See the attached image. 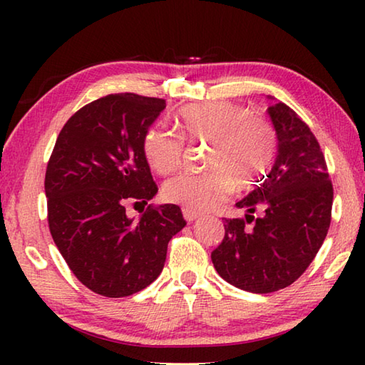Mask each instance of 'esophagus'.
I'll return each instance as SVG.
<instances>
[{
	"instance_id": "34e87169",
	"label": "esophagus",
	"mask_w": 365,
	"mask_h": 365,
	"mask_svg": "<svg viewBox=\"0 0 365 365\" xmlns=\"http://www.w3.org/2000/svg\"><path fill=\"white\" fill-rule=\"evenodd\" d=\"M182 212H183V217H185V220H187V222H193V220H196L197 217H200V214L195 212V211H191V209H187V207H183Z\"/></svg>"
}]
</instances>
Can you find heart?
Returning a JSON list of instances; mask_svg holds the SVG:
<instances>
[{
	"instance_id": "1",
	"label": "heart",
	"mask_w": 365,
	"mask_h": 365,
	"mask_svg": "<svg viewBox=\"0 0 365 365\" xmlns=\"http://www.w3.org/2000/svg\"><path fill=\"white\" fill-rule=\"evenodd\" d=\"M180 137L190 141H209L205 174L177 175L164 185V200L191 211H207L222 202L233 190L246 188L259 180L274 163L277 133L261 115L228 101L188 104L174 117ZM143 154L159 175H169L182 163V140L165 128L153 125L145 132Z\"/></svg>"
}]
</instances>
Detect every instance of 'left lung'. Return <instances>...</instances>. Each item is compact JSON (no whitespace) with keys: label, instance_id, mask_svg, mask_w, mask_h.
Masks as SVG:
<instances>
[{"label":"left lung","instance_id":"obj_1","mask_svg":"<svg viewBox=\"0 0 365 365\" xmlns=\"http://www.w3.org/2000/svg\"><path fill=\"white\" fill-rule=\"evenodd\" d=\"M267 113L279 140L275 163L235 205L245 209V219H224L225 237L211 255L222 279L259 294L287 288L309 267L329 232L333 202L325 158L311 128L282 101Z\"/></svg>","mask_w":365,"mask_h":365}]
</instances>
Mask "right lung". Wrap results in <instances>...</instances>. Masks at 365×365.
Wrapping results in <instances>:
<instances>
[{
	"mask_svg": "<svg viewBox=\"0 0 365 365\" xmlns=\"http://www.w3.org/2000/svg\"><path fill=\"white\" fill-rule=\"evenodd\" d=\"M164 108L159 98L103 96L66 122L49 158V232L72 274L108 298L151 285L187 225L177 205L150 206L140 219L125 212L128 201L148 205L158 193L141 141Z\"/></svg>",
	"mask_w": 365,
	"mask_h": 365,
	"instance_id": "right-lung-1",
	"label": "right lung"
}]
</instances>
